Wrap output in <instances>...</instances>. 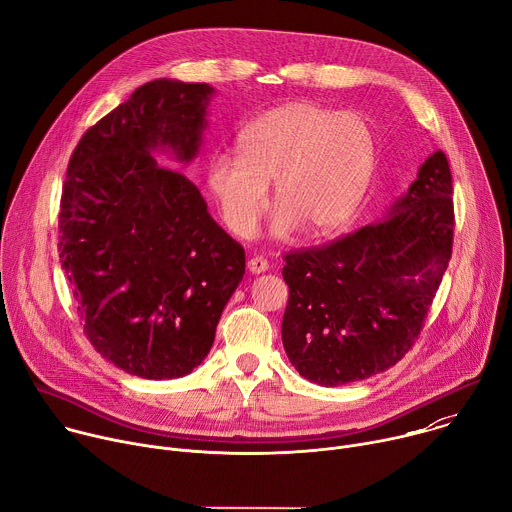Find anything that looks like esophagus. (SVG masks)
I'll use <instances>...</instances> for the list:
<instances>
[{
    "label": "esophagus",
    "instance_id": "34e87169",
    "mask_svg": "<svg viewBox=\"0 0 512 512\" xmlns=\"http://www.w3.org/2000/svg\"><path fill=\"white\" fill-rule=\"evenodd\" d=\"M247 269H249L253 275H259V273H265V271L269 269V263H267V259H263V257H251V259L247 261Z\"/></svg>",
    "mask_w": 512,
    "mask_h": 512
}]
</instances>
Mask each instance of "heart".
I'll use <instances>...</instances> for the list:
<instances>
[{"instance_id":"b5f03b06","label":"heart","mask_w":512,"mask_h":512,"mask_svg":"<svg viewBox=\"0 0 512 512\" xmlns=\"http://www.w3.org/2000/svg\"><path fill=\"white\" fill-rule=\"evenodd\" d=\"M379 164L371 123L358 113L316 101L273 107L239 133V154L206 160V188L235 237H249L269 204H277L271 235L300 227L310 237L342 227L367 196Z\"/></svg>"}]
</instances>
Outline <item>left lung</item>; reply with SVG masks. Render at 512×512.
<instances>
[{
	"label": "left lung",
	"instance_id": "left-lung-1",
	"mask_svg": "<svg viewBox=\"0 0 512 512\" xmlns=\"http://www.w3.org/2000/svg\"><path fill=\"white\" fill-rule=\"evenodd\" d=\"M452 194L448 158L437 150L381 221L285 255L281 340L304 379L338 387L405 356L452 255Z\"/></svg>",
	"mask_w": 512,
	"mask_h": 512
}]
</instances>
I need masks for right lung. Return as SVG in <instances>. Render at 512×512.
Listing matches in <instances>:
<instances>
[{
    "mask_svg": "<svg viewBox=\"0 0 512 512\" xmlns=\"http://www.w3.org/2000/svg\"><path fill=\"white\" fill-rule=\"evenodd\" d=\"M212 95L206 83H145L87 129L68 162L62 269L95 350L141 379L198 367L245 273L243 247L200 190L152 156L196 158Z\"/></svg>",
    "mask_w": 512,
    "mask_h": 512,
    "instance_id": "add662e5",
    "label": "right lung"
}]
</instances>
